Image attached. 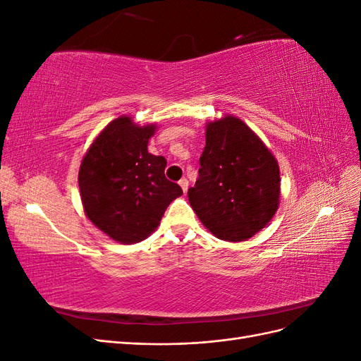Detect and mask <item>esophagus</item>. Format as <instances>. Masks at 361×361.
Returning a JSON list of instances; mask_svg holds the SVG:
<instances>
[{"label": "esophagus", "instance_id": "1", "mask_svg": "<svg viewBox=\"0 0 361 361\" xmlns=\"http://www.w3.org/2000/svg\"><path fill=\"white\" fill-rule=\"evenodd\" d=\"M179 185H180L182 191H183V192H187V190H188V180L185 179V178H182V179L179 180Z\"/></svg>", "mask_w": 361, "mask_h": 361}]
</instances>
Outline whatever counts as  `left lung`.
Wrapping results in <instances>:
<instances>
[{
    "label": "left lung",
    "instance_id": "8db88e82",
    "mask_svg": "<svg viewBox=\"0 0 361 361\" xmlns=\"http://www.w3.org/2000/svg\"><path fill=\"white\" fill-rule=\"evenodd\" d=\"M204 137L190 204L215 238L247 241L279 209V162L255 130L232 114L207 122Z\"/></svg>",
    "mask_w": 361,
    "mask_h": 361
}]
</instances>
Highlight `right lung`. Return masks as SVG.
<instances>
[{"label":"right lung","instance_id":"1","mask_svg":"<svg viewBox=\"0 0 361 361\" xmlns=\"http://www.w3.org/2000/svg\"><path fill=\"white\" fill-rule=\"evenodd\" d=\"M157 123L140 126L120 116L87 149L78 183L89 220L120 244L143 241L157 231L167 206L182 195L164 169L167 159L147 152Z\"/></svg>","mask_w":361,"mask_h":361}]
</instances>
